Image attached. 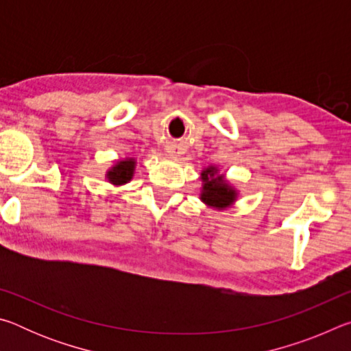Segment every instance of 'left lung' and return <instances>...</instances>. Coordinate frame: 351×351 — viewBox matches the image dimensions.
Wrapping results in <instances>:
<instances>
[{"instance_id":"obj_1","label":"left lung","mask_w":351,"mask_h":351,"mask_svg":"<svg viewBox=\"0 0 351 351\" xmlns=\"http://www.w3.org/2000/svg\"><path fill=\"white\" fill-rule=\"evenodd\" d=\"M215 171V167H210L201 173V178H203L204 181L201 199H203L206 204H210L213 207H226L235 199V192L228 186V184L223 182L221 176H213Z\"/></svg>"}]
</instances>
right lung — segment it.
<instances>
[{"label":"right lung","instance_id":"right-lung-1","mask_svg":"<svg viewBox=\"0 0 351 351\" xmlns=\"http://www.w3.org/2000/svg\"><path fill=\"white\" fill-rule=\"evenodd\" d=\"M133 170H134V161L133 159H127V161H121L117 162V165L112 167V170L108 171V180L112 184H125L133 176Z\"/></svg>","mask_w":351,"mask_h":351}]
</instances>
